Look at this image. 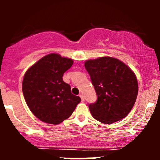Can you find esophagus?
Masks as SVG:
<instances>
[{"label": "esophagus", "mask_w": 160, "mask_h": 160, "mask_svg": "<svg viewBox=\"0 0 160 160\" xmlns=\"http://www.w3.org/2000/svg\"><path fill=\"white\" fill-rule=\"evenodd\" d=\"M80 98H81V100L82 101H84V96H83V93H80Z\"/></svg>", "instance_id": "34e87169"}]
</instances>
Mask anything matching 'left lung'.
I'll list each match as a JSON object with an SVG mask.
<instances>
[{
	"instance_id": "8db88e82",
	"label": "left lung",
	"mask_w": 160,
	"mask_h": 160,
	"mask_svg": "<svg viewBox=\"0 0 160 160\" xmlns=\"http://www.w3.org/2000/svg\"><path fill=\"white\" fill-rule=\"evenodd\" d=\"M84 66L98 95L96 102L89 104L92 116L104 124L126 117L138 91L133 71L121 60L109 56L87 60Z\"/></svg>"
}]
</instances>
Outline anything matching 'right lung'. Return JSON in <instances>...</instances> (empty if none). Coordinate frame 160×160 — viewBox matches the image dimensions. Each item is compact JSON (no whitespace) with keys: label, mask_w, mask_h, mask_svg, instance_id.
Returning a JSON list of instances; mask_svg holds the SVG:
<instances>
[{"label":"right lung","mask_w":160,"mask_h":160,"mask_svg":"<svg viewBox=\"0 0 160 160\" xmlns=\"http://www.w3.org/2000/svg\"><path fill=\"white\" fill-rule=\"evenodd\" d=\"M72 59L56 53L46 55L28 69L22 81V91L32 114L42 122L58 125L68 118L80 102L71 93L62 76Z\"/></svg>","instance_id":"obj_1"}]
</instances>
